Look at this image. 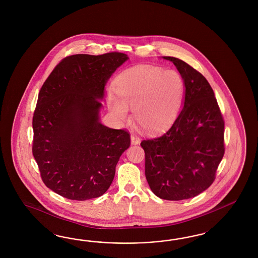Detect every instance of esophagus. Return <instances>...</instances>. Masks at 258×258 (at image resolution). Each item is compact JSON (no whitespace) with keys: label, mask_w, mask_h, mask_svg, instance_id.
Instances as JSON below:
<instances>
[{"label":"esophagus","mask_w":258,"mask_h":258,"mask_svg":"<svg viewBox=\"0 0 258 258\" xmlns=\"http://www.w3.org/2000/svg\"><path fill=\"white\" fill-rule=\"evenodd\" d=\"M131 140H132V144L133 145H139L140 144V138L137 135H135V134H133L131 136Z\"/></svg>","instance_id":"esophagus-1"}]
</instances>
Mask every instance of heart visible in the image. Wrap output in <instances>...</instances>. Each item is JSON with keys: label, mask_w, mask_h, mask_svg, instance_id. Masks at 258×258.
Here are the masks:
<instances>
[{"label": "heart", "mask_w": 258, "mask_h": 258, "mask_svg": "<svg viewBox=\"0 0 258 258\" xmlns=\"http://www.w3.org/2000/svg\"><path fill=\"white\" fill-rule=\"evenodd\" d=\"M116 95L109 94L108 107L118 122L128 116L148 133L164 131L177 117L184 94L178 72L156 67H134L122 73L115 82Z\"/></svg>", "instance_id": "obj_1"}]
</instances>
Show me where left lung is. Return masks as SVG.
I'll list each match as a JSON object with an SVG mask.
<instances>
[{
  "label": "left lung",
  "mask_w": 258,
  "mask_h": 258,
  "mask_svg": "<svg viewBox=\"0 0 258 258\" xmlns=\"http://www.w3.org/2000/svg\"><path fill=\"white\" fill-rule=\"evenodd\" d=\"M163 58L183 79L182 109L167 132L141 146L151 191L163 200L181 201L203 193L215 180L224 155V121L206 78L181 59Z\"/></svg>",
  "instance_id": "obj_1"
}]
</instances>
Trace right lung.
I'll use <instances>...</instances> for the list:
<instances>
[{"label": "right lung", "instance_id": "obj_1", "mask_svg": "<svg viewBox=\"0 0 258 258\" xmlns=\"http://www.w3.org/2000/svg\"><path fill=\"white\" fill-rule=\"evenodd\" d=\"M127 59L117 52L70 55L41 87L32 151L43 182L56 194L86 201L110 186L131 136L101 124V101L109 78Z\"/></svg>", "mask_w": 258, "mask_h": 258}]
</instances>
